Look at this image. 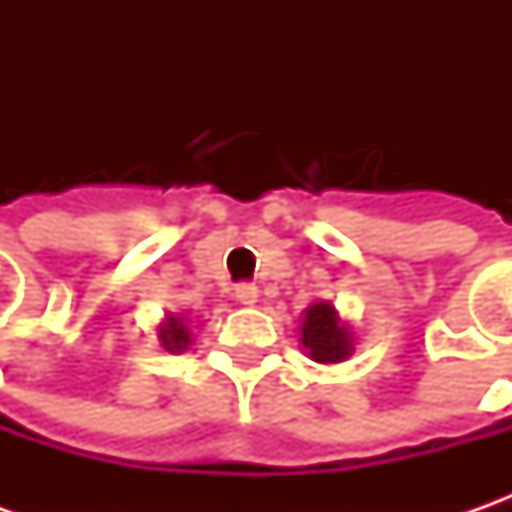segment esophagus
I'll return each instance as SVG.
<instances>
[{"label": "esophagus", "instance_id": "1", "mask_svg": "<svg viewBox=\"0 0 512 512\" xmlns=\"http://www.w3.org/2000/svg\"><path fill=\"white\" fill-rule=\"evenodd\" d=\"M233 290H236V299H239L242 305H253V302L259 299V287L253 285V282H239Z\"/></svg>", "mask_w": 512, "mask_h": 512}]
</instances>
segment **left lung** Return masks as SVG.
Returning <instances> with one entry per match:
<instances>
[{"mask_svg": "<svg viewBox=\"0 0 512 512\" xmlns=\"http://www.w3.org/2000/svg\"><path fill=\"white\" fill-rule=\"evenodd\" d=\"M302 344L310 353L313 362H342L350 356L353 342H350V330L342 325V319L336 316V307L330 302L310 305L302 322Z\"/></svg>", "mask_w": 512, "mask_h": 512, "instance_id": "8db88e82", "label": "left lung"}]
</instances>
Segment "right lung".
<instances>
[{
	"label": "right lung",
	"instance_id": "right-lung-1",
	"mask_svg": "<svg viewBox=\"0 0 512 512\" xmlns=\"http://www.w3.org/2000/svg\"><path fill=\"white\" fill-rule=\"evenodd\" d=\"M162 344H165V350L170 353H176V350H185L187 344H190V333H187V327L182 319H176V316H170L168 325L162 327Z\"/></svg>",
	"mask_w": 512,
	"mask_h": 512
}]
</instances>
